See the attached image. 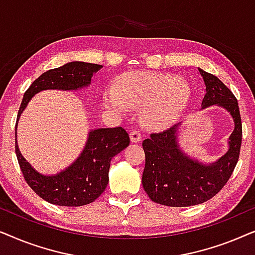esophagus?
Returning <instances> with one entry per match:
<instances>
[{"label": "esophagus", "instance_id": "34e87169", "mask_svg": "<svg viewBox=\"0 0 255 255\" xmlns=\"http://www.w3.org/2000/svg\"><path fill=\"white\" fill-rule=\"evenodd\" d=\"M130 138L132 142H138L141 139V133L139 130H131L130 132Z\"/></svg>", "mask_w": 255, "mask_h": 255}]
</instances>
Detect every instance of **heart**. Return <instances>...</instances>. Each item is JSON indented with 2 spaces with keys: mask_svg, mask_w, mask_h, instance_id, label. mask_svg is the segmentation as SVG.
Listing matches in <instances>:
<instances>
[{
  "mask_svg": "<svg viewBox=\"0 0 255 255\" xmlns=\"http://www.w3.org/2000/svg\"><path fill=\"white\" fill-rule=\"evenodd\" d=\"M189 96L188 83L174 75L130 72L118 79L116 88L107 90L104 102L118 113L144 107L142 117L146 124L165 128L179 120Z\"/></svg>",
  "mask_w": 255,
  "mask_h": 255,
  "instance_id": "heart-1",
  "label": "heart"
}]
</instances>
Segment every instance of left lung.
Here are the masks:
<instances>
[{
    "instance_id": "left-lung-1",
    "label": "left lung",
    "mask_w": 255,
    "mask_h": 255,
    "mask_svg": "<svg viewBox=\"0 0 255 255\" xmlns=\"http://www.w3.org/2000/svg\"><path fill=\"white\" fill-rule=\"evenodd\" d=\"M205 83L202 109L215 106L225 108L235 121V130L229 138V151L210 165L190 159L179 147V125L142 141L145 168L142 187L155 203L167 207H190L210 200L225 186L238 162L243 128L236 96L217 76L198 68Z\"/></svg>"
}]
</instances>
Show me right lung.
Listing matches in <instances>:
<instances>
[{
	"label": "right lung",
	"mask_w": 255,
	"mask_h": 255,
	"mask_svg": "<svg viewBox=\"0 0 255 255\" xmlns=\"http://www.w3.org/2000/svg\"><path fill=\"white\" fill-rule=\"evenodd\" d=\"M102 66L73 61L41 74L24 94L17 123L31 97L46 89L76 90L90 85L92 76ZM15 134L17 137V132ZM15 151L24 179L38 196L61 207H81L92 203L103 193L109 182L110 161L130 144L128 133L122 127L96 128L89 132L81 154L71 166L55 175H43L20 154L17 138Z\"/></svg>",
	"instance_id": "right-lung-1"
}]
</instances>
